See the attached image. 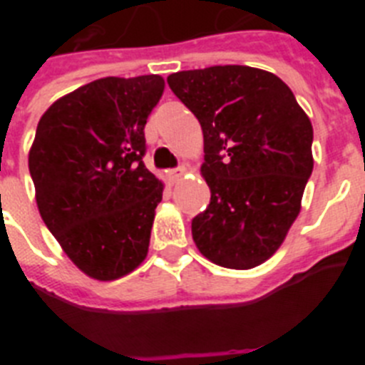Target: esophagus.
Here are the masks:
<instances>
[{
  "label": "esophagus",
  "mask_w": 365,
  "mask_h": 365,
  "mask_svg": "<svg viewBox=\"0 0 365 365\" xmlns=\"http://www.w3.org/2000/svg\"><path fill=\"white\" fill-rule=\"evenodd\" d=\"M186 173V168H175V170H170V172H168V180H170V182H177V180L180 179V177L185 175Z\"/></svg>",
  "instance_id": "obj_1"
}]
</instances>
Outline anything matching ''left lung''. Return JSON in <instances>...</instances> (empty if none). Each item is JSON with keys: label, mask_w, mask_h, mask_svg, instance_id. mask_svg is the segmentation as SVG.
Here are the masks:
<instances>
[{"label": "left lung", "mask_w": 365, "mask_h": 365, "mask_svg": "<svg viewBox=\"0 0 365 365\" xmlns=\"http://www.w3.org/2000/svg\"><path fill=\"white\" fill-rule=\"evenodd\" d=\"M197 117L210 205L192 221L199 252L227 269L265 263L302 210L312 173V124L282 78L248 66L168 76Z\"/></svg>", "instance_id": "8db88e82"}]
</instances>
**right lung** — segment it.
<instances>
[{"mask_svg":"<svg viewBox=\"0 0 365 365\" xmlns=\"http://www.w3.org/2000/svg\"><path fill=\"white\" fill-rule=\"evenodd\" d=\"M159 74L95 80L41 115L29 151L36 205L63 252L89 278L113 282L148 256L163 180L144 166V125Z\"/></svg>","mask_w":365,"mask_h":365,"instance_id":"obj_1","label":"right lung"}]
</instances>
